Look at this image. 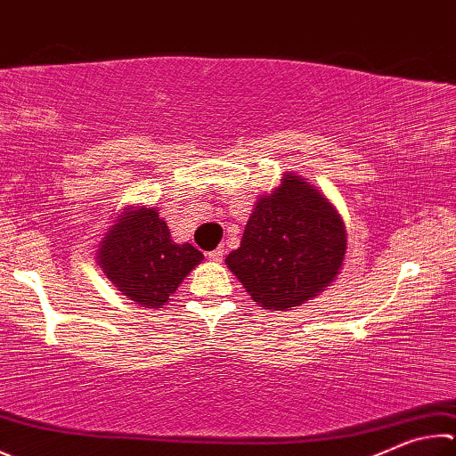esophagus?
I'll return each mask as SVG.
<instances>
[{
	"instance_id": "34e87169",
	"label": "esophagus",
	"mask_w": 456,
	"mask_h": 456,
	"mask_svg": "<svg viewBox=\"0 0 456 456\" xmlns=\"http://www.w3.org/2000/svg\"><path fill=\"white\" fill-rule=\"evenodd\" d=\"M223 255H225V249H223V247H217V249H215V251L207 253V256H209L211 261H221Z\"/></svg>"
}]
</instances>
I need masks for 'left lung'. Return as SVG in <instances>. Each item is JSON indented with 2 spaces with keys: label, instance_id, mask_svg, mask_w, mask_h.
Returning a JSON list of instances; mask_svg holds the SVG:
<instances>
[{
  "label": "left lung",
  "instance_id": "8db88e82",
  "mask_svg": "<svg viewBox=\"0 0 456 456\" xmlns=\"http://www.w3.org/2000/svg\"><path fill=\"white\" fill-rule=\"evenodd\" d=\"M345 249L341 215L319 189L291 173L256 201L241 247L225 263L255 303L289 311L333 283Z\"/></svg>",
  "mask_w": 456,
  "mask_h": 456
}]
</instances>
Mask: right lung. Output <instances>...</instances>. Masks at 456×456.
<instances>
[{"label": "right lung", "instance_id": "add662e5", "mask_svg": "<svg viewBox=\"0 0 456 456\" xmlns=\"http://www.w3.org/2000/svg\"><path fill=\"white\" fill-rule=\"evenodd\" d=\"M201 261L203 253L191 243H173L167 223L147 207L121 215L97 255L107 279L147 309H161Z\"/></svg>", "mask_w": 456, "mask_h": 456}]
</instances>
